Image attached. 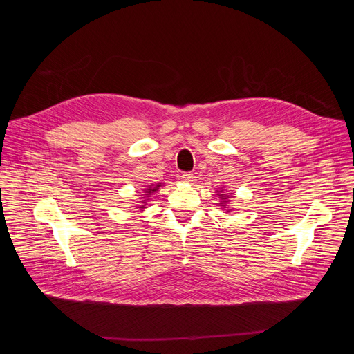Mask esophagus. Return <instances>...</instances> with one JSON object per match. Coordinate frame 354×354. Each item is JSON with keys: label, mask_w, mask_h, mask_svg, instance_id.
<instances>
[{"label": "esophagus", "mask_w": 354, "mask_h": 354, "mask_svg": "<svg viewBox=\"0 0 354 354\" xmlns=\"http://www.w3.org/2000/svg\"><path fill=\"white\" fill-rule=\"evenodd\" d=\"M182 180L189 183V185H193L196 182V176L193 174H190V172H186V174L182 175Z\"/></svg>", "instance_id": "esophagus-1"}]
</instances>
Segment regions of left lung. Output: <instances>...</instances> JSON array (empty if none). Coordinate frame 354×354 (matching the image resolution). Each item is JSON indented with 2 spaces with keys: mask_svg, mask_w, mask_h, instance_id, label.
I'll list each match as a JSON object with an SVG mask.
<instances>
[{
  "mask_svg": "<svg viewBox=\"0 0 354 354\" xmlns=\"http://www.w3.org/2000/svg\"><path fill=\"white\" fill-rule=\"evenodd\" d=\"M216 193L218 194V197L221 198V201H220V205H221V207L223 209H225L227 212H232V209L228 206L231 201H234V200H231L232 197H234V194H230V193H225V192H223V189H220V190H216Z\"/></svg>",
  "mask_w": 354,
  "mask_h": 354,
  "instance_id": "left-lung-1",
  "label": "left lung"
}]
</instances>
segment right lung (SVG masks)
I'll return each instance as SVG.
<instances>
[{
    "instance_id": "right-lung-1",
    "label": "right lung",
    "mask_w": 354,
    "mask_h": 354,
    "mask_svg": "<svg viewBox=\"0 0 354 354\" xmlns=\"http://www.w3.org/2000/svg\"><path fill=\"white\" fill-rule=\"evenodd\" d=\"M162 186V183H157V185H149V186H147L144 190H142V200H141V203L140 205H137L136 206V209H140V212H142V209H147L145 206H147V201H148V198L151 197V194H154L160 187Z\"/></svg>"
}]
</instances>
